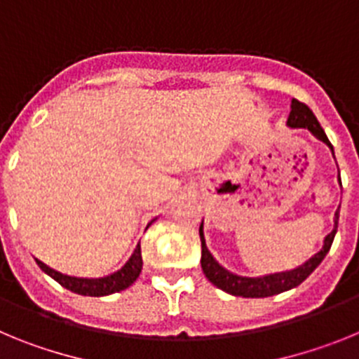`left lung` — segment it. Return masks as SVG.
Returning <instances> with one entry per match:
<instances>
[{"mask_svg": "<svg viewBox=\"0 0 359 359\" xmlns=\"http://www.w3.org/2000/svg\"><path fill=\"white\" fill-rule=\"evenodd\" d=\"M287 126L290 128H302L309 129L313 135L322 140L323 144H327L331 147L327 135L323 133L322 126L313 115V111L306 106L304 102H298L297 98L291 100V113L287 116ZM332 149V147H331ZM338 217L340 214H334V228L325 239H323V246L318 253L311 257L309 261L304 262L302 266L291 269V271H282V273H271L264 275V277H239V275L231 273L228 269L215 261L212 253L208 252L207 243H205V233H203V223L199 226V237H201V268L203 273L208 280L217 286L219 290L226 291V293L233 294V297H243V298H264V297H273V294L282 293V291L293 290V287L300 286L307 277H309L320 262L323 261V257L327 255L331 250V244L334 241L336 228H338Z\"/></svg>", "mask_w": 359, "mask_h": 359, "instance_id": "1", "label": "left lung"}]
</instances>
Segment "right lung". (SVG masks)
<instances>
[{
	"label": "right lung",
	"mask_w": 359,
	"mask_h": 359,
	"mask_svg": "<svg viewBox=\"0 0 359 359\" xmlns=\"http://www.w3.org/2000/svg\"><path fill=\"white\" fill-rule=\"evenodd\" d=\"M39 268L43 269L44 273L50 275L53 280H57L66 290L73 291L77 294H84V297H106L111 293H118L122 290H128L136 278L140 277L142 271V248L140 244L136 246L133 255L129 257V261L115 271V273L106 275L100 278H79V277H69V275H62L55 269L48 268L44 262L37 261Z\"/></svg>",
	"instance_id": "add662e5"
}]
</instances>
